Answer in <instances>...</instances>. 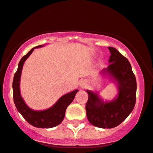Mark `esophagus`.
I'll return each mask as SVG.
<instances>
[{"label":"esophagus","instance_id":"obj_1","mask_svg":"<svg viewBox=\"0 0 153 153\" xmlns=\"http://www.w3.org/2000/svg\"><path fill=\"white\" fill-rule=\"evenodd\" d=\"M87 87V83L85 82V80H82L80 81V88L82 89H85Z\"/></svg>","mask_w":153,"mask_h":153}]
</instances>
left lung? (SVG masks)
<instances>
[{"instance_id":"left-lung-1","label":"left lung","mask_w":153,"mask_h":153,"mask_svg":"<svg viewBox=\"0 0 153 153\" xmlns=\"http://www.w3.org/2000/svg\"><path fill=\"white\" fill-rule=\"evenodd\" d=\"M108 49L111 53L109 65L100 73L108 75L117 83V97L111 101L104 102L96 92L86 90L88 121L94 126L102 128H114L122 123L133 111L136 100V79L131 63L115 48Z\"/></svg>"}]
</instances>
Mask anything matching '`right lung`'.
Listing matches in <instances>:
<instances>
[{
    "label": "right lung",
    "instance_id": "right-lung-1",
    "mask_svg": "<svg viewBox=\"0 0 153 153\" xmlns=\"http://www.w3.org/2000/svg\"><path fill=\"white\" fill-rule=\"evenodd\" d=\"M42 45L32 48L26 55L24 56L19 62L18 68L15 73L13 81V100L17 111L30 124L36 128H53L60 124L64 119L65 110L68 106L74 100L78 90H73L63 95L59 100L49 109L42 111H35L27 107L24 100L21 97L20 90V81L22 70L25 61L30 56L34 49L42 47Z\"/></svg>",
    "mask_w": 153,
    "mask_h": 153
}]
</instances>
